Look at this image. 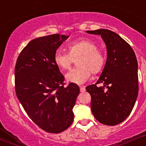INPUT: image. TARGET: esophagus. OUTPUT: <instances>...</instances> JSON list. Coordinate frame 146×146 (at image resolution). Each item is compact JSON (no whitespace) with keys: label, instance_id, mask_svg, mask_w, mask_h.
<instances>
[{"label":"esophagus","instance_id":"esophagus-1","mask_svg":"<svg viewBox=\"0 0 146 146\" xmlns=\"http://www.w3.org/2000/svg\"><path fill=\"white\" fill-rule=\"evenodd\" d=\"M79 88H80V92H84L85 91H86V89H85V86H79Z\"/></svg>","mask_w":146,"mask_h":146}]
</instances>
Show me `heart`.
Here are the masks:
<instances>
[{
	"label": "heart",
	"instance_id": "b5f03b06",
	"mask_svg": "<svg viewBox=\"0 0 146 146\" xmlns=\"http://www.w3.org/2000/svg\"><path fill=\"white\" fill-rule=\"evenodd\" d=\"M68 49L69 53L57 49L53 57L55 64L62 70H68L74 60L79 58L77 65L79 67L72 69L66 74L67 82L83 84L89 79L92 72L97 74L102 70L105 57L95 42L82 39L70 43Z\"/></svg>",
	"mask_w": 146,
	"mask_h": 146
}]
</instances>
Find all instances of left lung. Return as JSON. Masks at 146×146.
Returning <instances> with one entry per match:
<instances>
[{
  "label": "left lung",
  "mask_w": 146,
  "mask_h": 146,
  "mask_svg": "<svg viewBox=\"0 0 146 146\" xmlns=\"http://www.w3.org/2000/svg\"><path fill=\"white\" fill-rule=\"evenodd\" d=\"M88 33L100 35L107 49L104 69L95 84L86 86L95 119L108 125L123 121L130 115L138 94V62L132 47L114 32L99 29ZM102 83L103 87L97 84Z\"/></svg>",
  "instance_id": "8db88e82"
}]
</instances>
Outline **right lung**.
Returning a JSON list of instances; mask_svg holds the SVG:
<instances>
[{
    "label": "right lung",
    "instance_id": "right-lung-1",
    "mask_svg": "<svg viewBox=\"0 0 146 146\" xmlns=\"http://www.w3.org/2000/svg\"><path fill=\"white\" fill-rule=\"evenodd\" d=\"M69 36L59 34L31 40L21 51L15 67V89L25 111L36 125L52 133L68 128L79 87L64 86V77L54 63V52Z\"/></svg>",
    "mask_w": 146,
    "mask_h": 146
}]
</instances>
